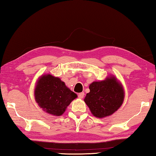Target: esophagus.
Here are the masks:
<instances>
[{
	"mask_svg": "<svg viewBox=\"0 0 156 156\" xmlns=\"http://www.w3.org/2000/svg\"><path fill=\"white\" fill-rule=\"evenodd\" d=\"M84 92H82V93H80L78 94V98L80 99H83L84 98Z\"/></svg>",
	"mask_w": 156,
	"mask_h": 156,
	"instance_id": "esophagus-1",
	"label": "esophagus"
}]
</instances>
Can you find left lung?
<instances>
[{"label":"left lung","mask_w":156,"mask_h":156,"mask_svg":"<svg viewBox=\"0 0 156 156\" xmlns=\"http://www.w3.org/2000/svg\"><path fill=\"white\" fill-rule=\"evenodd\" d=\"M90 91L84 101L95 117L103 118L112 115L122 105L125 90L122 83L113 75L89 84Z\"/></svg>","instance_id":"left-lung-1"}]
</instances>
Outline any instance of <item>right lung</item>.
<instances>
[{"label": "right lung", "mask_w": 156, "mask_h": 156, "mask_svg": "<svg viewBox=\"0 0 156 156\" xmlns=\"http://www.w3.org/2000/svg\"><path fill=\"white\" fill-rule=\"evenodd\" d=\"M34 97L36 103L44 112L53 115L60 116L78 96L60 78L47 73L37 80Z\"/></svg>", "instance_id": "right-lung-1"}]
</instances>
